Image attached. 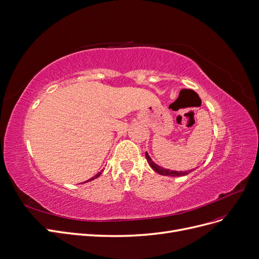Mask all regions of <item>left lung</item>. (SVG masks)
<instances>
[{"label":"left lung","mask_w":259,"mask_h":259,"mask_svg":"<svg viewBox=\"0 0 259 259\" xmlns=\"http://www.w3.org/2000/svg\"><path fill=\"white\" fill-rule=\"evenodd\" d=\"M145 156H146V159H147V162H148L149 166H150L152 169H154L155 171H157V173L160 174V175H163V176H171V177H179V176L188 175V174L191 173V171L193 170V169H190V170H186V171H185V170L181 171V170H171V169H168V168H164V167H162V166L156 164L155 162L151 160V158L149 157V155L147 154V152H145Z\"/></svg>","instance_id":"left-lung-1"}]
</instances>
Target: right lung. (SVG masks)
Segmentation results:
<instances>
[{
    "label": "right lung",
    "mask_w": 259,
    "mask_h": 259,
    "mask_svg": "<svg viewBox=\"0 0 259 259\" xmlns=\"http://www.w3.org/2000/svg\"><path fill=\"white\" fill-rule=\"evenodd\" d=\"M100 175H101V171H99V173H98V174H96V175H95L94 177H92L91 179H89V180H86V181H85V183H89V181H91V180H94V179H96V178H98V177H99Z\"/></svg>",
    "instance_id": "add662e5"
}]
</instances>
